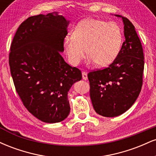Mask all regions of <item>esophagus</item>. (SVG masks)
I'll list each match as a JSON object with an SVG mask.
<instances>
[{
  "mask_svg": "<svg viewBox=\"0 0 156 156\" xmlns=\"http://www.w3.org/2000/svg\"><path fill=\"white\" fill-rule=\"evenodd\" d=\"M82 78L83 80H87L88 79V77H87V72H82Z\"/></svg>",
  "mask_w": 156,
  "mask_h": 156,
  "instance_id": "1",
  "label": "esophagus"
}]
</instances>
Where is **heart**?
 I'll return each mask as SVG.
<instances>
[{
    "mask_svg": "<svg viewBox=\"0 0 156 156\" xmlns=\"http://www.w3.org/2000/svg\"><path fill=\"white\" fill-rule=\"evenodd\" d=\"M122 42V32L117 23L88 18L77 25L72 37H65L64 49L73 66L78 65L87 52L89 62L105 67L116 59Z\"/></svg>",
    "mask_w": 156,
    "mask_h": 156,
    "instance_id": "heart-1",
    "label": "heart"
}]
</instances>
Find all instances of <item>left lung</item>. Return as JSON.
<instances>
[{"label": "left lung", "mask_w": 156, "mask_h": 156, "mask_svg": "<svg viewBox=\"0 0 156 156\" xmlns=\"http://www.w3.org/2000/svg\"><path fill=\"white\" fill-rule=\"evenodd\" d=\"M125 41L116 59L108 67L88 73L90 98L100 115L114 117L128 111L142 87L144 53L135 27L121 15Z\"/></svg>", "instance_id": "8db88e82"}]
</instances>
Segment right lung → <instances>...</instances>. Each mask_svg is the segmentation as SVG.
I'll use <instances>...</instances> for the list:
<instances>
[{
	"label": "right lung",
	"instance_id": "obj_1",
	"mask_svg": "<svg viewBox=\"0 0 156 156\" xmlns=\"http://www.w3.org/2000/svg\"><path fill=\"white\" fill-rule=\"evenodd\" d=\"M69 21L58 12L28 17L10 48L11 75L23 105L39 120L63 121L70 112L67 94L82 78L79 69L61 55Z\"/></svg>",
	"mask_w": 156,
	"mask_h": 156
}]
</instances>
